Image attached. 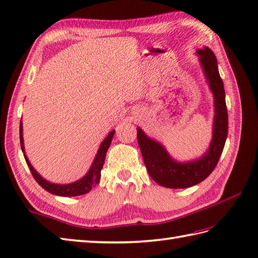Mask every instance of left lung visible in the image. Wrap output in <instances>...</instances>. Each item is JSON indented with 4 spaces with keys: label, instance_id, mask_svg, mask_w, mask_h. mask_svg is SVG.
Instances as JSON below:
<instances>
[{
    "label": "left lung",
    "instance_id": "8db88e82",
    "mask_svg": "<svg viewBox=\"0 0 258 258\" xmlns=\"http://www.w3.org/2000/svg\"><path fill=\"white\" fill-rule=\"evenodd\" d=\"M206 76L208 86L214 95L215 116L213 124V139L208 151L199 160L179 163L169 156L158 142L150 139L138 127V142L150 176L163 187L187 188L203 182L214 168L225 145L228 131V115L225 101V90L218 73L217 59L211 48L196 51Z\"/></svg>",
    "mask_w": 258,
    "mask_h": 258
}]
</instances>
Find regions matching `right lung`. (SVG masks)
<instances>
[{
  "label": "right lung",
  "mask_w": 258,
  "mask_h": 258,
  "mask_svg": "<svg viewBox=\"0 0 258 258\" xmlns=\"http://www.w3.org/2000/svg\"><path fill=\"white\" fill-rule=\"evenodd\" d=\"M114 132H115V131H112V132L106 136V139L101 143L100 149H98L97 154L94 158V162H93L90 171L87 172L85 176L83 178L76 180V182H74V183L64 184V185L50 183L48 180L43 178L41 175L38 174L34 168H33V166L31 165V163L29 161V158L26 157L25 152H24L23 126H22V122L20 123V142H21L22 152L24 153V158L26 161V164L29 165L33 177H34V179L38 183V185H41L43 188L48 191V193L54 194V195H58V196H79V195H83V194L89 193V191L98 183V180H100L101 171H102L103 165H104V161H105L106 152L108 150L109 145H111V142H112V139L114 136Z\"/></svg>",
  "instance_id": "add662e5"
}]
</instances>
